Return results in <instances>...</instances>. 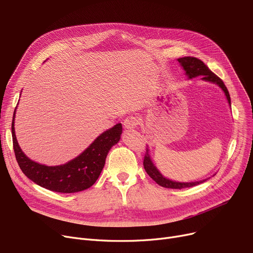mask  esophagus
Returning <instances> with one entry per match:
<instances>
[{
  "instance_id": "esophagus-1",
  "label": "esophagus",
  "mask_w": 253,
  "mask_h": 253,
  "mask_svg": "<svg viewBox=\"0 0 253 253\" xmlns=\"http://www.w3.org/2000/svg\"><path fill=\"white\" fill-rule=\"evenodd\" d=\"M138 124V121L135 117L133 116H129L127 117L124 122H123V126L125 128V130H131V129H134Z\"/></svg>"
}]
</instances>
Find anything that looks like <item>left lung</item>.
<instances>
[{
  "label": "left lung",
  "mask_w": 253,
  "mask_h": 253,
  "mask_svg": "<svg viewBox=\"0 0 253 253\" xmlns=\"http://www.w3.org/2000/svg\"><path fill=\"white\" fill-rule=\"evenodd\" d=\"M178 62L180 63L181 67L185 71V75L187 76L188 80H192L197 78V76H201V80L204 82L211 83L214 84H217L222 92L224 93L226 100L230 106V97L229 93L226 89L225 84L223 82L218 78L217 75H215L210 69H209L207 66L202 62L201 60L193 58V57H184L178 59ZM144 168L147 171V173L150 175V177L155 181L158 185L162 186V187L166 188H171V189H182V188H188V187H193V186L199 185L201 183H204L208 179L201 180V181H194V182H177V181H172L170 179H168L164 177V175L159 171V169L156 168L155 164H154L151 155H150V150L149 147H147L146 154H145V159H144Z\"/></svg>",
  "instance_id": "left-lung-1"
}]
</instances>
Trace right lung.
<instances>
[{
    "label": "right lung",
    "instance_id": "obj_1",
    "mask_svg": "<svg viewBox=\"0 0 253 253\" xmlns=\"http://www.w3.org/2000/svg\"><path fill=\"white\" fill-rule=\"evenodd\" d=\"M16 108L11 130L18 166L31 181L54 192L74 193L90 188L99 178L109 150L118 144L122 134V124L118 123L97 136L78 157L60 166L48 167L31 160L20 149L14 128Z\"/></svg>",
    "mask_w": 253,
    "mask_h": 253
}]
</instances>
